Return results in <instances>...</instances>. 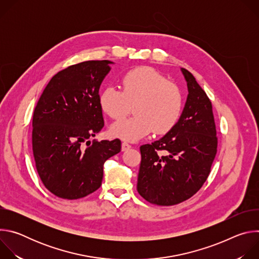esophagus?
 I'll return each mask as SVG.
<instances>
[{
	"instance_id": "esophagus-1",
	"label": "esophagus",
	"mask_w": 259,
	"mask_h": 259,
	"mask_svg": "<svg viewBox=\"0 0 259 259\" xmlns=\"http://www.w3.org/2000/svg\"><path fill=\"white\" fill-rule=\"evenodd\" d=\"M131 149V145L127 142H122V151L125 152V151H128Z\"/></svg>"
}]
</instances>
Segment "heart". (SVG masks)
Returning <instances> with one entry per match:
<instances>
[{
  "mask_svg": "<svg viewBox=\"0 0 259 259\" xmlns=\"http://www.w3.org/2000/svg\"><path fill=\"white\" fill-rule=\"evenodd\" d=\"M122 91L106 87L99 95V105L109 118H124L133 105V117L114 123L110 134L126 141H137L155 130L170 131L178 122L182 109L179 87L157 71L141 66L128 71L122 79Z\"/></svg>",
  "mask_w": 259,
  "mask_h": 259,
  "instance_id": "1",
  "label": "heart"
}]
</instances>
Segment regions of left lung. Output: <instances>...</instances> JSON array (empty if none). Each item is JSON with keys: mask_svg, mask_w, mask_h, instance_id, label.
<instances>
[{"mask_svg": "<svg viewBox=\"0 0 259 259\" xmlns=\"http://www.w3.org/2000/svg\"><path fill=\"white\" fill-rule=\"evenodd\" d=\"M180 70L189 94L178 122L160 139L140 146L137 191L160 206L193 197L206 181L217 152L211 101L192 73Z\"/></svg>", "mask_w": 259, "mask_h": 259, "instance_id": "left-lung-1", "label": "left lung"}]
</instances>
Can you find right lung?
<instances>
[{
    "mask_svg": "<svg viewBox=\"0 0 259 259\" xmlns=\"http://www.w3.org/2000/svg\"><path fill=\"white\" fill-rule=\"evenodd\" d=\"M112 64L89 60L57 72L34 108L35 168L46 189L61 199L77 200L98 190L105 161L121 152L119 139L87 141L104 125L99 88Z\"/></svg>",
    "mask_w": 259,
    "mask_h": 259,
    "instance_id": "1",
    "label": "right lung"
}]
</instances>
